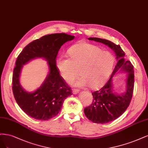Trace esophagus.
I'll return each instance as SVG.
<instances>
[{"instance_id": "1", "label": "esophagus", "mask_w": 148, "mask_h": 148, "mask_svg": "<svg viewBox=\"0 0 148 148\" xmlns=\"http://www.w3.org/2000/svg\"><path fill=\"white\" fill-rule=\"evenodd\" d=\"M79 90H78V89H73V94H77V93H79Z\"/></svg>"}]
</instances>
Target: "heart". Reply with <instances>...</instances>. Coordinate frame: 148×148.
<instances>
[{"label": "heart", "instance_id": "1", "mask_svg": "<svg viewBox=\"0 0 148 148\" xmlns=\"http://www.w3.org/2000/svg\"><path fill=\"white\" fill-rule=\"evenodd\" d=\"M69 59L60 57L56 66L63 79L67 82L78 76L81 77L73 82L75 86L83 87L88 85L91 89L100 87L110 76L114 64V57L99 47L82 42L69 50Z\"/></svg>", "mask_w": 148, "mask_h": 148}]
</instances>
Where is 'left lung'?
Here are the masks:
<instances>
[{
	"instance_id": "1",
	"label": "left lung",
	"mask_w": 148,
	"mask_h": 148,
	"mask_svg": "<svg viewBox=\"0 0 148 148\" xmlns=\"http://www.w3.org/2000/svg\"><path fill=\"white\" fill-rule=\"evenodd\" d=\"M88 40L108 46L115 52L117 60L110 79L101 89L92 93V103L84 109L85 115L90 121L97 123H106L120 117L129 106L134 88L133 66L130 61L125 60V53L119 45L97 37H90ZM118 71L127 73L126 92L121 94L113 92L112 84L113 76Z\"/></svg>"
}]
</instances>
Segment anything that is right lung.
Instances as JSON below:
<instances>
[{
	"label": "right lung",
	"instance_id": "right-lung-1",
	"mask_svg": "<svg viewBox=\"0 0 148 148\" xmlns=\"http://www.w3.org/2000/svg\"><path fill=\"white\" fill-rule=\"evenodd\" d=\"M74 36L65 33L46 35L31 42L23 49L13 69L12 90L18 106L28 116L37 120L47 121L56 116L64 99L72 95V90L61 77L56 65V58L61 47ZM37 58L47 61L49 73L41 86L33 92H27L19 82L23 65Z\"/></svg>",
	"mask_w": 148,
	"mask_h": 148
}]
</instances>
